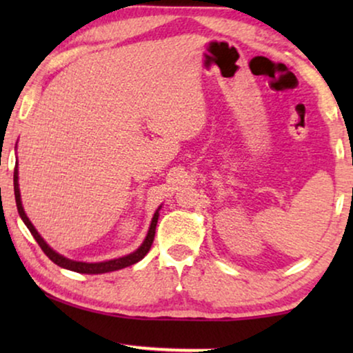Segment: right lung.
I'll return each mask as SVG.
<instances>
[{
  "label": "right lung",
  "instance_id": "1",
  "mask_svg": "<svg viewBox=\"0 0 353 353\" xmlns=\"http://www.w3.org/2000/svg\"><path fill=\"white\" fill-rule=\"evenodd\" d=\"M14 196H16V204H17L19 215H21V219H22L23 223H26L27 228L30 230L32 236H33V238H35L38 245H40V248L43 249V252H45L48 257H50L56 265H59L61 268L70 270V272H77V273H85V274H101V273L115 272V270H122L125 267H130V265L137 263L141 259H144V255L149 252V249H151V245H152L154 234H156L157 220H159V210H161V207H162V205H159L157 210L154 212L146 238H144L143 244L139 245V248L134 250V252L128 254V255H123V257H119V259L90 263V262H79V260L67 259V257H64V255H61L59 252H56V250L52 249V248H50V244H48L46 241L41 238V234L38 233L37 228H35V226H33L32 221L28 220V216H27L26 210H23V205H22L21 190H19V168H17V163H16V168H14Z\"/></svg>",
  "mask_w": 353,
  "mask_h": 353
}]
</instances>
